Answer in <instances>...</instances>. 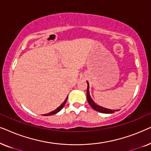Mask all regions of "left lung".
I'll return each instance as SVG.
<instances>
[{
    "mask_svg": "<svg viewBox=\"0 0 151 151\" xmlns=\"http://www.w3.org/2000/svg\"><path fill=\"white\" fill-rule=\"evenodd\" d=\"M87 84H88L87 91H86V97H87V100H88V104H90V106H91L92 108L94 109V110L98 111V112L103 113H113L115 112V111H119V110H111V109L104 108V107H102V106H99V105H98V104H96V103H95L93 101V100L91 98V97H90L89 91H88V82H87Z\"/></svg>",
    "mask_w": 151,
    "mask_h": 151,
    "instance_id": "obj_1",
    "label": "left lung"
}]
</instances>
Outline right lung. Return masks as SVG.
Here are the masks:
<instances>
[{
	"label": "right lung",
	"mask_w": 151,
	"mask_h": 151,
	"mask_svg": "<svg viewBox=\"0 0 151 151\" xmlns=\"http://www.w3.org/2000/svg\"><path fill=\"white\" fill-rule=\"evenodd\" d=\"M67 98L66 99L65 102H64L63 103V104H62L60 105V106L58 107V108L56 109H55V110H54V111H52V112H51V113H47V114H45V116H47V115H54V114H55V113H57L58 112H59V111H60L61 109L63 108L64 106H65V104L66 102H67Z\"/></svg>",
	"instance_id": "1"
}]
</instances>
